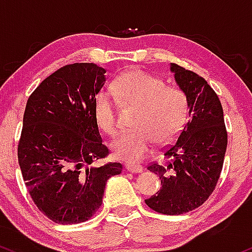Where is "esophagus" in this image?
Listing matches in <instances>:
<instances>
[{
	"label": "esophagus",
	"instance_id": "esophagus-1",
	"mask_svg": "<svg viewBox=\"0 0 252 252\" xmlns=\"http://www.w3.org/2000/svg\"><path fill=\"white\" fill-rule=\"evenodd\" d=\"M126 170L129 172H134V174H140L143 172V166L135 165V164H126Z\"/></svg>",
	"mask_w": 252,
	"mask_h": 252
}]
</instances>
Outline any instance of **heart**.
<instances>
[{
  "label": "heart",
  "mask_w": 252,
  "mask_h": 252,
  "mask_svg": "<svg viewBox=\"0 0 252 252\" xmlns=\"http://www.w3.org/2000/svg\"><path fill=\"white\" fill-rule=\"evenodd\" d=\"M115 95L125 104L138 107L133 126L113 141L112 152L119 159L131 163L143 160L154 143H170L179 135L188 118V97L182 89L166 87L157 76L132 70L121 75L113 84ZM93 114L101 131L108 135L118 132L117 106L112 96L100 92L94 98Z\"/></svg>",
  "instance_id": "b5f03b06"
}]
</instances>
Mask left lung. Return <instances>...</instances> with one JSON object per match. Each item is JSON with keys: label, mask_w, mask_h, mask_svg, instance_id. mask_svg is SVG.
<instances>
[{"label": "left lung", "mask_w": 252, "mask_h": 252, "mask_svg": "<svg viewBox=\"0 0 252 252\" xmlns=\"http://www.w3.org/2000/svg\"><path fill=\"white\" fill-rule=\"evenodd\" d=\"M171 72L188 97V121L174 145L164 151L165 165L152 163L160 189L145 200L151 210L180 216L201 206L216 188L222 169L227 132L219 97L205 78L171 63Z\"/></svg>", "instance_id": "1"}]
</instances>
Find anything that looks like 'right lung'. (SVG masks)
Masks as SVG:
<instances>
[{
  "mask_svg": "<svg viewBox=\"0 0 252 252\" xmlns=\"http://www.w3.org/2000/svg\"><path fill=\"white\" fill-rule=\"evenodd\" d=\"M104 73L94 63L65 65L28 97L20 169L36 207L57 224L90 219L102 203L107 181L123 171L120 163L93 165L109 154L93 114Z\"/></svg>",
  "mask_w": 252,
  "mask_h": 252,
  "instance_id": "add662e5",
  "label": "right lung"
}]
</instances>
